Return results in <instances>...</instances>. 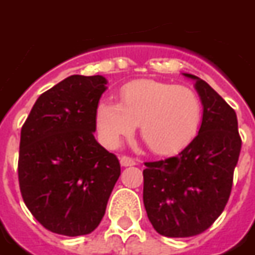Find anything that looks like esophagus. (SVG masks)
Instances as JSON below:
<instances>
[{"instance_id":"obj_1","label":"esophagus","mask_w":255,"mask_h":255,"mask_svg":"<svg viewBox=\"0 0 255 255\" xmlns=\"http://www.w3.org/2000/svg\"><path fill=\"white\" fill-rule=\"evenodd\" d=\"M120 164H122L123 167H129V165L136 164V160L132 157H128V156H122V157H120Z\"/></svg>"}]
</instances>
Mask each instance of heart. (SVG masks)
<instances>
[{
    "instance_id": "heart-1",
    "label": "heart",
    "mask_w": 255,
    "mask_h": 255,
    "mask_svg": "<svg viewBox=\"0 0 255 255\" xmlns=\"http://www.w3.org/2000/svg\"><path fill=\"white\" fill-rule=\"evenodd\" d=\"M122 102L102 99L95 110L98 132L116 147L139 123L140 136L157 154H172L193 140L202 123V101L195 91L154 80H138L122 88Z\"/></svg>"
}]
</instances>
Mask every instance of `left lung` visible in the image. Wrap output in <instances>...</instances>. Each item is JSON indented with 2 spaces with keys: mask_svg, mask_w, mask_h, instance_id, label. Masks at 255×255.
<instances>
[{
  "mask_svg": "<svg viewBox=\"0 0 255 255\" xmlns=\"http://www.w3.org/2000/svg\"><path fill=\"white\" fill-rule=\"evenodd\" d=\"M203 105L195 139L177 156L145 163L143 204L156 232L189 238L213 225L232 190L233 171L242 147L235 110L210 85L193 74Z\"/></svg>",
  "mask_w": 255,
  "mask_h": 255,
  "instance_id": "8db88e82",
  "label": "left lung"
}]
</instances>
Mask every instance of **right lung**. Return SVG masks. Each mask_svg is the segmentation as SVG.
I'll list each match as a JSON object with an SVG mask.
<instances>
[{
  "label": "right lung",
  "mask_w": 255,
  "mask_h": 255,
  "mask_svg": "<svg viewBox=\"0 0 255 255\" xmlns=\"http://www.w3.org/2000/svg\"><path fill=\"white\" fill-rule=\"evenodd\" d=\"M103 76H70L35 101L20 132L17 175L24 204L42 227L88 235L102 221L120 163L94 136Z\"/></svg>",
  "instance_id": "obj_1"
}]
</instances>
